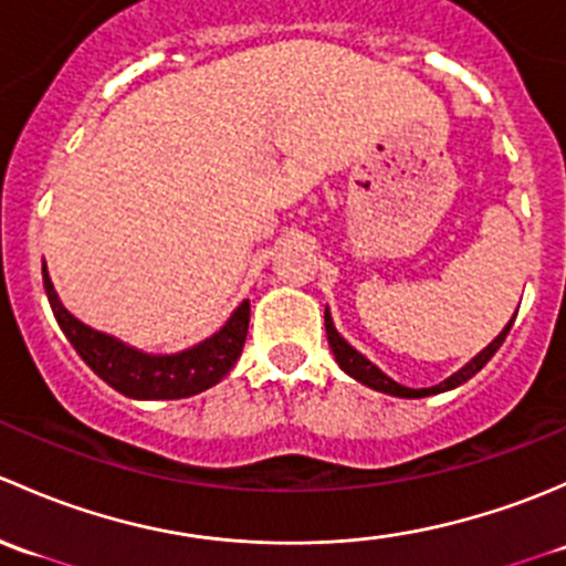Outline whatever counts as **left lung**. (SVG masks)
<instances>
[{"label": "left lung", "instance_id": "left-lung-1", "mask_svg": "<svg viewBox=\"0 0 566 566\" xmlns=\"http://www.w3.org/2000/svg\"><path fill=\"white\" fill-rule=\"evenodd\" d=\"M324 326H326V337H329L332 354H335L337 365H340V368L346 370L348 376L357 378V381H363L365 387L378 389V392L398 395V398H428V395H439V392H447V389H455V387H460V384L469 381V378L474 376L476 370L485 368L488 359H491L493 354L499 352L501 343H504V337H506V332H510L512 322L506 324V326H504V332H501V335L496 337V340H493L491 346H488V348H482V352L476 354V357L471 359V363L465 365V368H460V370L455 373V376H450V378H447V381H441L439 387H430V389H409V387H400L398 381H392V378H389V376H384V373L378 370L376 365L368 363V359H365L363 354H359V352H354V348L348 346V343L343 340L340 335H337L335 326H332V316H329V311H324Z\"/></svg>", "mask_w": 566, "mask_h": 566}]
</instances>
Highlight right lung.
I'll use <instances>...</instances> for the list:
<instances>
[{"label":"right lung","instance_id":"add662e5","mask_svg":"<svg viewBox=\"0 0 566 566\" xmlns=\"http://www.w3.org/2000/svg\"><path fill=\"white\" fill-rule=\"evenodd\" d=\"M43 283L51 302V311H54L56 322H60L67 340L81 354V359L103 381L111 384L116 392L127 395V398L174 400L203 392V389L218 384L226 373L234 368L237 357L242 354L244 337H248L250 302L244 300L234 311V316L229 318V324L218 335L209 337V340L198 343L190 352L174 354V357H149V354L133 352V348L114 340V337L101 335V332L81 324L75 316H70L65 307H62L54 285H51L45 266Z\"/></svg>","mask_w":566,"mask_h":566}]
</instances>
